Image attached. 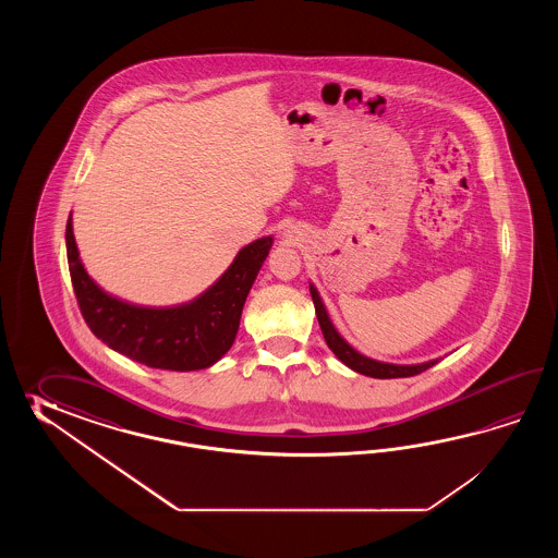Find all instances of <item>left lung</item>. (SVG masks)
<instances>
[{
    "label": "left lung",
    "mask_w": 558,
    "mask_h": 558,
    "mask_svg": "<svg viewBox=\"0 0 558 558\" xmlns=\"http://www.w3.org/2000/svg\"><path fill=\"white\" fill-rule=\"evenodd\" d=\"M308 291H311V296H313V305H315V313H317V319H319L320 331H323V337H325V341L329 344V349H331L335 356L343 365L353 368L355 373L367 375V377H373V379H401V377L418 375V373H423V371H427V368L439 363L440 359H430V361L415 363V365H397V363H385V361H377V359H371V356L359 353L335 329V325H332L331 317H329V313L325 308V303L320 299L317 287L308 283Z\"/></svg>",
    "instance_id": "1"
}]
</instances>
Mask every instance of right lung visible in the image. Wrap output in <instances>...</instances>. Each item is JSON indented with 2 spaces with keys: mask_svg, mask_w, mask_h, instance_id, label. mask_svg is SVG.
Masks as SVG:
<instances>
[{
  "mask_svg": "<svg viewBox=\"0 0 558 558\" xmlns=\"http://www.w3.org/2000/svg\"><path fill=\"white\" fill-rule=\"evenodd\" d=\"M65 247L77 303L97 339L147 367L199 371L215 365L235 341L245 299L274 247V238L251 241L202 295L171 307L130 303L95 283L73 238L72 214Z\"/></svg>",
  "mask_w": 558,
  "mask_h": 558,
  "instance_id": "add662e5",
  "label": "right lung"
}]
</instances>
